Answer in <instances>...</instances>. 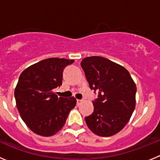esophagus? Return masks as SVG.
Masks as SVG:
<instances>
[{
    "mask_svg": "<svg viewBox=\"0 0 160 160\" xmlns=\"http://www.w3.org/2000/svg\"><path fill=\"white\" fill-rule=\"evenodd\" d=\"M82 100L77 99V105H78V106L80 105V104H81V103H82Z\"/></svg>",
    "mask_w": 160,
    "mask_h": 160,
    "instance_id": "34e87169",
    "label": "esophagus"
}]
</instances>
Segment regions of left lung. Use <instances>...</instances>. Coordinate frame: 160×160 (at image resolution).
Listing matches in <instances>:
<instances>
[{
  "label": "left lung",
  "instance_id": "left-lung-1",
  "mask_svg": "<svg viewBox=\"0 0 160 160\" xmlns=\"http://www.w3.org/2000/svg\"><path fill=\"white\" fill-rule=\"evenodd\" d=\"M81 66L90 88L98 92L94 112L85 118L91 131L102 137L119 132L135 107L136 86L127 69L99 56L82 59Z\"/></svg>",
  "mask_w": 160,
  "mask_h": 160
}]
</instances>
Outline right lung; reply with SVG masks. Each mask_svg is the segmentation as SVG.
Masks as SVG:
<instances>
[{"instance_id":"right-lung-1","label":"right lung","mask_w":160,"mask_h":160,"mask_svg":"<svg viewBox=\"0 0 160 160\" xmlns=\"http://www.w3.org/2000/svg\"><path fill=\"white\" fill-rule=\"evenodd\" d=\"M73 62L58 58L44 59L20 75L14 91L17 107L25 123L38 135H55L76 106L75 98L58 97L53 92L62 86L64 69Z\"/></svg>"}]
</instances>
